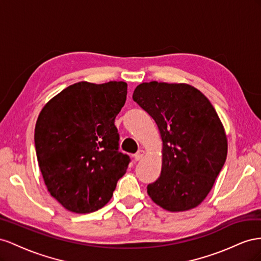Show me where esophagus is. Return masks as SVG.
<instances>
[{"label":"esophagus","mask_w":261,"mask_h":261,"mask_svg":"<svg viewBox=\"0 0 261 261\" xmlns=\"http://www.w3.org/2000/svg\"><path fill=\"white\" fill-rule=\"evenodd\" d=\"M144 155H145V151H143V150H140L138 153H136V154H135V160H136V161L142 160V159L144 158Z\"/></svg>","instance_id":"obj_1"}]
</instances>
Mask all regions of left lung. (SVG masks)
<instances>
[{
	"label": "left lung",
	"mask_w": 261,
	"mask_h": 261,
	"mask_svg": "<svg viewBox=\"0 0 261 261\" xmlns=\"http://www.w3.org/2000/svg\"><path fill=\"white\" fill-rule=\"evenodd\" d=\"M158 124L163 141L159 179L147 195L170 212L198 206L224 165L227 138L210 100L185 83H141L132 96Z\"/></svg>",
	"instance_id": "1"
}]
</instances>
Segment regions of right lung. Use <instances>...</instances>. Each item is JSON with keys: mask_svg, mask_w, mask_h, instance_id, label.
<instances>
[{"mask_svg": "<svg viewBox=\"0 0 261 261\" xmlns=\"http://www.w3.org/2000/svg\"><path fill=\"white\" fill-rule=\"evenodd\" d=\"M125 82H79L51 98L35 126L40 172L50 195L66 210L91 213L113 197L130 159L118 152L116 116Z\"/></svg>", "mask_w": 261, "mask_h": 261, "instance_id": "obj_1", "label": "right lung"}]
</instances>
